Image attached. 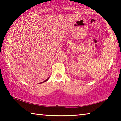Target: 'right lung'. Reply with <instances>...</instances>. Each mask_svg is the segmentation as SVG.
I'll list each match as a JSON object with an SVG mask.
<instances>
[{"label": "right lung", "mask_w": 121, "mask_h": 121, "mask_svg": "<svg viewBox=\"0 0 121 121\" xmlns=\"http://www.w3.org/2000/svg\"><path fill=\"white\" fill-rule=\"evenodd\" d=\"M49 77H48V78H47V79H46V80H44V81H43V82H41V83H43V82H47V80H48V79H49Z\"/></svg>", "instance_id": "right-lung-1"}]
</instances>
